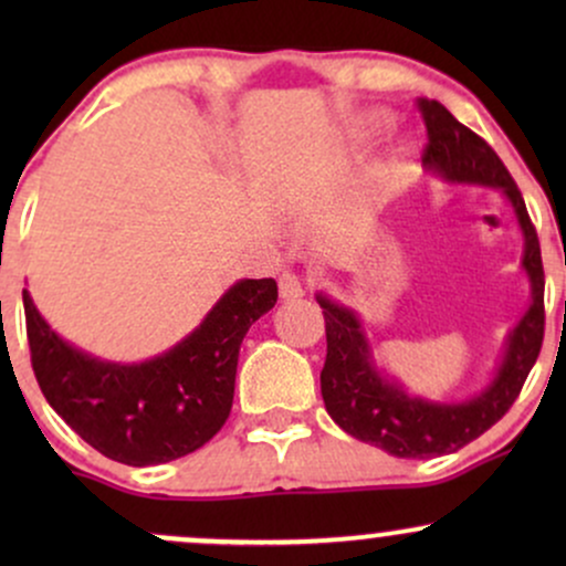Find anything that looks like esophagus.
I'll return each instance as SVG.
<instances>
[{
  "label": "esophagus",
  "instance_id": "34e87169",
  "mask_svg": "<svg viewBox=\"0 0 566 566\" xmlns=\"http://www.w3.org/2000/svg\"><path fill=\"white\" fill-rule=\"evenodd\" d=\"M279 295H282L284 301H297V297H303L305 295L303 279L292 274V271H284V274L279 276Z\"/></svg>",
  "mask_w": 566,
  "mask_h": 566
}]
</instances>
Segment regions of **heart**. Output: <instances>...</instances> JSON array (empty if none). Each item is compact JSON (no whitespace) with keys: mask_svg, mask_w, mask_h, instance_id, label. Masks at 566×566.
<instances>
[{"mask_svg":"<svg viewBox=\"0 0 566 566\" xmlns=\"http://www.w3.org/2000/svg\"><path fill=\"white\" fill-rule=\"evenodd\" d=\"M369 122H373V125H380V122H382V116H380V114H375L373 119H369Z\"/></svg>","mask_w":566,"mask_h":566,"instance_id":"obj_1","label":"heart"}]
</instances>
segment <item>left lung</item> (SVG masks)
<instances>
[{
	"mask_svg": "<svg viewBox=\"0 0 566 566\" xmlns=\"http://www.w3.org/2000/svg\"><path fill=\"white\" fill-rule=\"evenodd\" d=\"M428 129L423 167L450 186H479L503 193L524 239L522 271L530 279V305L505 337L503 354L482 391L469 399H428L409 394L378 367L359 314L316 292L327 322V359L322 399L329 418L354 439L409 460L458 452L509 412L543 346V261L535 226L505 165L486 143L460 125L439 101H420Z\"/></svg>",
	"mask_w": 566,
	"mask_h": 566,
	"instance_id": "1",
	"label": "left lung"
}]
</instances>
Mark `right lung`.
Listing matches in <instances>:
<instances>
[{
  "label": "right lung",
  "mask_w": 566,
  "mask_h": 566,
  "mask_svg": "<svg viewBox=\"0 0 566 566\" xmlns=\"http://www.w3.org/2000/svg\"><path fill=\"white\" fill-rule=\"evenodd\" d=\"M276 297L274 279H239L184 340L127 365L57 335L23 290L36 382L50 407L101 454L125 465L170 463L226 423L239 346Z\"/></svg>",
  "instance_id": "1"
}]
</instances>
